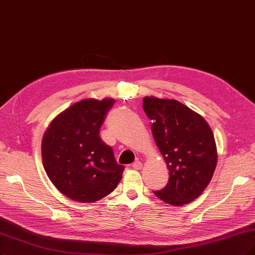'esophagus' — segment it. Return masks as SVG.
Segmentation results:
<instances>
[{
    "label": "esophagus",
    "mask_w": 255,
    "mask_h": 255,
    "mask_svg": "<svg viewBox=\"0 0 255 255\" xmlns=\"http://www.w3.org/2000/svg\"><path fill=\"white\" fill-rule=\"evenodd\" d=\"M142 167H143V164H142V162H139V161H135L132 164V168L135 169V170H139V169H142Z\"/></svg>",
    "instance_id": "esophagus-1"
}]
</instances>
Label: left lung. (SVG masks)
Here are the masks:
<instances>
[{"label":"left lung","mask_w":255,"mask_h":255,"mask_svg":"<svg viewBox=\"0 0 255 255\" xmlns=\"http://www.w3.org/2000/svg\"><path fill=\"white\" fill-rule=\"evenodd\" d=\"M143 108L153 121L154 142L169 170L166 187L153 193L172 206L194 201L210 183L218 163L210 126L201 115L176 100L145 97Z\"/></svg>","instance_id":"left-lung-1"}]
</instances>
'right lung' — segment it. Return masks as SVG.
<instances>
[{
	"instance_id": "obj_1",
	"label": "right lung",
	"mask_w": 255,
	"mask_h": 255,
	"mask_svg": "<svg viewBox=\"0 0 255 255\" xmlns=\"http://www.w3.org/2000/svg\"><path fill=\"white\" fill-rule=\"evenodd\" d=\"M113 99H85L56 116L42 139V159L51 183L68 199L93 203L119 185L124 166L102 142L100 128Z\"/></svg>"
}]
</instances>
